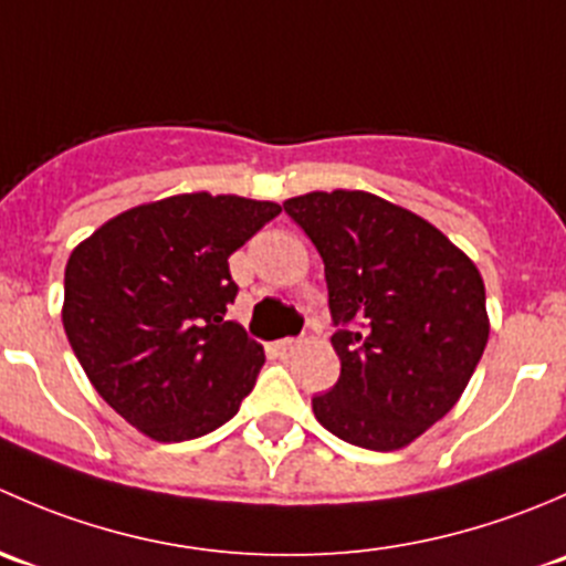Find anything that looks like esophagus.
Returning <instances> with one entry per match:
<instances>
[{
    "instance_id": "34e87169",
    "label": "esophagus",
    "mask_w": 566,
    "mask_h": 566,
    "mask_svg": "<svg viewBox=\"0 0 566 566\" xmlns=\"http://www.w3.org/2000/svg\"><path fill=\"white\" fill-rule=\"evenodd\" d=\"M273 347H276L279 356L287 358V356H293L295 350H298V339H279L276 345H273Z\"/></svg>"
}]
</instances>
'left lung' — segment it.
<instances>
[{
    "label": "left lung",
    "instance_id": "obj_1",
    "mask_svg": "<svg viewBox=\"0 0 566 566\" xmlns=\"http://www.w3.org/2000/svg\"><path fill=\"white\" fill-rule=\"evenodd\" d=\"M323 256L334 389L312 397L328 432L394 452L458 405L490 336L476 265L421 216L367 191L284 202Z\"/></svg>",
    "mask_w": 566,
    "mask_h": 566
}]
</instances>
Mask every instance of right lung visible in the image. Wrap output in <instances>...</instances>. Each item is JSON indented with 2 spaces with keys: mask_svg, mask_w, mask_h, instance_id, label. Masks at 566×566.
<instances>
[{
  "mask_svg": "<svg viewBox=\"0 0 566 566\" xmlns=\"http://www.w3.org/2000/svg\"><path fill=\"white\" fill-rule=\"evenodd\" d=\"M282 213L235 193H177L108 219L65 265L62 325L95 391L153 441L230 421L265 364L227 306L230 254Z\"/></svg>",
  "mask_w": 566,
  "mask_h": 566,
  "instance_id": "1",
  "label": "right lung"
}]
</instances>
